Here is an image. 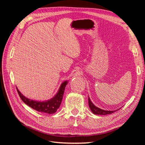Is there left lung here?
Instances as JSON below:
<instances>
[{
    "label": "left lung",
    "mask_w": 145,
    "mask_h": 145,
    "mask_svg": "<svg viewBox=\"0 0 145 145\" xmlns=\"http://www.w3.org/2000/svg\"><path fill=\"white\" fill-rule=\"evenodd\" d=\"M88 103H89V108L91 109V111H92L94 114L96 115H107V114H111L114 112L117 111L118 109H120V108H118L116 110H113V111H108V110H104V109H100L99 107L95 106L94 103L91 102V100L90 98L88 96Z\"/></svg>",
    "instance_id": "obj_1"
}]
</instances>
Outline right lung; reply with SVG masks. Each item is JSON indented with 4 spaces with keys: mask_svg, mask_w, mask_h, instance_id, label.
Segmentation results:
<instances>
[{
    "mask_svg": "<svg viewBox=\"0 0 145 145\" xmlns=\"http://www.w3.org/2000/svg\"><path fill=\"white\" fill-rule=\"evenodd\" d=\"M68 83V80H65L62 82L57 93L56 94L54 97L50 100L45 101H39L28 99L22 94L20 91L17 89V90L20 99L28 106L39 112L46 113L48 114H52L56 112L57 110L60 107L63 99L65 87Z\"/></svg>",
    "mask_w": 145,
    "mask_h": 145,
    "instance_id": "add662e5",
    "label": "right lung"
}]
</instances>
